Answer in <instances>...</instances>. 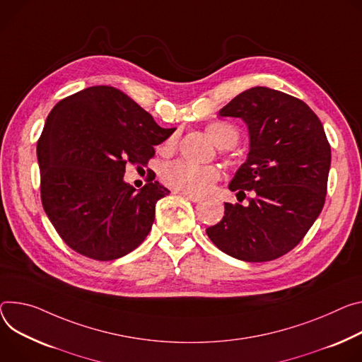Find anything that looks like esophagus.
<instances>
[{
  "label": "esophagus",
  "mask_w": 362,
  "mask_h": 362,
  "mask_svg": "<svg viewBox=\"0 0 362 362\" xmlns=\"http://www.w3.org/2000/svg\"><path fill=\"white\" fill-rule=\"evenodd\" d=\"M177 193L183 194L186 199H189V201H192V202H202V201H204L202 196H198V194H193V193H186V192H177Z\"/></svg>",
  "instance_id": "esophagus-1"
}]
</instances>
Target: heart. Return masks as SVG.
Returning a JSON list of instances; mask_svg holds the SVG:
<instances>
[{"instance_id": "1", "label": "heart", "mask_w": 362, "mask_h": 362, "mask_svg": "<svg viewBox=\"0 0 362 362\" xmlns=\"http://www.w3.org/2000/svg\"><path fill=\"white\" fill-rule=\"evenodd\" d=\"M206 134L219 148H233L240 140L238 129L229 122L214 121L205 127ZM177 146V133H173L160 146V151L172 153ZM164 183L170 187L193 193L204 194L221 179V170L215 166H199L185 160H176L164 166L161 172Z\"/></svg>"}]
</instances>
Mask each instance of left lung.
Segmentation results:
<instances>
[{
    "label": "left lung",
    "mask_w": 362,
    "mask_h": 362,
    "mask_svg": "<svg viewBox=\"0 0 362 362\" xmlns=\"http://www.w3.org/2000/svg\"><path fill=\"white\" fill-rule=\"evenodd\" d=\"M219 115L248 125V158L229 189L252 198L247 206L225 202L223 218L206 234L234 258L276 259L305 238L325 205L331 144L302 100L270 88L244 90Z\"/></svg>",
    "instance_id": "left-lung-1"
}]
</instances>
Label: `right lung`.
<instances>
[{
	"label": "right lung",
	"instance_id": "obj_1",
	"mask_svg": "<svg viewBox=\"0 0 362 362\" xmlns=\"http://www.w3.org/2000/svg\"><path fill=\"white\" fill-rule=\"evenodd\" d=\"M173 131L112 86L86 88L53 107L37 141L40 196L64 244L111 261L146 240L156 202L170 192L147 180L137 193L122 176L128 163L146 166Z\"/></svg>",
	"mask_w": 362,
	"mask_h": 362
}]
</instances>
